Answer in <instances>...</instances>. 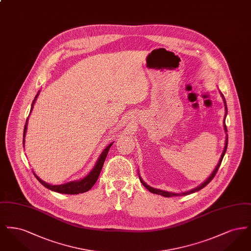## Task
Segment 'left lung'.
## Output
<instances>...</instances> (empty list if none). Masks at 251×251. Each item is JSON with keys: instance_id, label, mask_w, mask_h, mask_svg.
<instances>
[{"instance_id": "left-lung-1", "label": "left lung", "mask_w": 251, "mask_h": 251, "mask_svg": "<svg viewBox=\"0 0 251 251\" xmlns=\"http://www.w3.org/2000/svg\"><path fill=\"white\" fill-rule=\"evenodd\" d=\"M222 99H223V101H224V104H225V110H226V112H225V117H224V122H223V124H224V130L225 131L227 132V126H226V117H227V104H226V100H225V98H224V96L222 95ZM227 134L226 135V142H225V147H224V151H223V152H222V155L220 157V160H219V162H218V164H217V166L215 168V170L213 171V173L211 174V176L208 178V179H206L203 183H201L200 186H198L197 188H194V189H192L190 191L187 192H183V193H171V192H167L164 191V190H160V189H155V188H153V187H151L150 185H148L145 181H144L143 179H141V177L139 176V179H140V181L142 182V184H143L144 186L149 190L150 192H151V193H153V194H157V195H161V196H163V197H167V198H170V197H179V196H186V195H189V194H192V193H195V192L200 191L201 189H202L203 187H205L212 179H214V177L215 176V174H216V172H217V170H218V168L220 167V165H221V162H222V160H223V157L225 155V153H226V151H227ZM139 174V173H138Z\"/></svg>"}]
</instances>
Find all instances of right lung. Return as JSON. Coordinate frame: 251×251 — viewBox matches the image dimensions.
Listing matches in <instances>:
<instances>
[{"mask_svg": "<svg viewBox=\"0 0 251 251\" xmlns=\"http://www.w3.org/2000/svg\"><path fill=\"white\" fill-rule=\"evenodd\" d=\"M37 96H38V93L36 94V98H35V100H34V101L32 103L31 111H32V109L34 107V104H35V101H36ZM27 122H28V119L26 120V124L24 126V137H25V133H26V130H27ZM113 143L109 144L107 147L103 150V151L101 152V154L100 155L97 163H96L95 167H93V169L89 172V174L87 176L84 177V179H80V180H73V181H70V182H67V183H64V184H60V185H51V184H49L47 182H45L44 180L39 179L38 176H36L35 173L34 174H35L36 179H38V181L42 185H44L46 188H48V189L51 190V191L62 193V194H69V195H77V194H80V193H84V192L88 191V190H90L92 188V186L95 184L97 179L99 178L100 170H101V168L103 167L105 158L107 156L109 149L111 148V146L113 145Z\"/></svg>", "mask_w": 251, "mask_h": 251, "instance_id": "obj_1", "label": "right lung"}]
</instances>
